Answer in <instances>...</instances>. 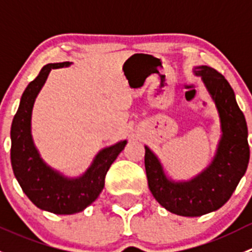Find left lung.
Masks as SVG:
<instances>
[{
  "label": "left lung",
  "instance_id": "8db88e82",
  "mask_svg": "<svg viewBox=\"0 0 252 252\" xmlns=\"http://www.w3.org/2000/svg\"><path fill=\"white\" fill-rule=\"evenodd\" d=\"M195 73L212 96L222 126V139L212 163L194 179L174 183L166 177L154 152L145 146V169L152 195L169 212L184 217H199L222 207L245 174L250 159L248 126L232 86L207 65L197 67Z\"/></svg>",
  "mask_w": 252,
  "mask_h": 252
}]
</instances>
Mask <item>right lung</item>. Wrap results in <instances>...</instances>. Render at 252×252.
<instances>
[{"label":"right lung","mask_w":252,"mask_h":252,"mask_svg":"<svg viewBox=\"0 0 252 252\" xmlns=\"http://www.w3.org/2000/svg\"><path fill=\"white\" fill-rule=\"evenodd\" d=\"M69 62L46 64L29 83L20 98L11 128V163L24 194L36 207L56 215H73L93 204L105 187V177L126 141L103 149L90 168L77 179H68L44 163L30 133L35 98L53 68L67 67Z\"/></svg>","instance_id":"add662e5"}]
</instances>
